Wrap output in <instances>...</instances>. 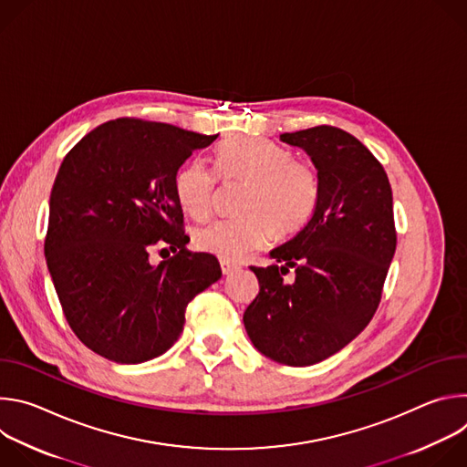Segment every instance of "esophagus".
I'll list each match as a JSON object with an SVG mask.
<instances>
[{"mask_svg": "<svg viewBox=\"0 0 467 467\" xmlns=\"http://www.w3.org/2000/svg\"><path fill=\"white\" fill-rule=\"evenodd\" d=\"M220 265H222V274H223V275H231V274H234L236 270H240V265L234 264V262H231V260H220Z\"/></svg>", "mask_w": 467, "mask_h": 467, "instance_id": "esophagus-1", "label": "esophagus"}]
</instances>
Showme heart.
<instances>
[{
  "instance_id": "b5f03b06",
  "label": "heart",
  "mask_w": 467,
  "mask_h": 467,
  "mask_svg": "<svg viewBox=\"0 0 467 467\" xmlns=\"http://www.w3.org/2000/svg\"><path fill=\"white\" fill-rule=\"evenodd\" d=\"M214 166L223 182H245L238 197V218L214 220L193 231V245L222 260H238L264 245L274 234L288 238L312 218L321 197V175L314 162L265 139L234 137L214 151ZM218 179L193 159L179 168L173 192L182 213L195 220L211 216Z\"/></svg>"
}]
</instances>
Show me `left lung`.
<instances>
[{
	"label": "left lung",
	"instance_id": "obj_1",
	"mask_svg": "<svg viewBox=\"0 0 467 467\" xmlns=\"http://www.w3.org/2000/svg\"><path fill=\"white\" fill-rule=\"evenodd\" d=\"M281 140L310 155L321 197L308 223L270 253L281 265H251L260 290L244 325L262 355L312 366L357 338L380 303L397 245L393 199L382 164L344 129L316 125Z\"/></svg>",
	"mask_w": 467,
	"mask_h": 467
}]
</instances>
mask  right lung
Segmentation results:
<instances>
[{"instance_id":"add662e5","label":"right lung","mask_w":467,"mask_h":467,"mask_svg":"<svg viewBox=\"0 0 467 467\" xmlns=\"http://www.w3.org/2000/svg\"><path fill=\"white\" fill-rule=\"evenodd\" d=\"M218 135L116 118L64 157L49 197L47 270L76 337L118 364L166 353L188 303L222 277L213 254L186 249L173 179ZM153 246L174 256L155 266Z\"/></svg>"}]
</instances>
